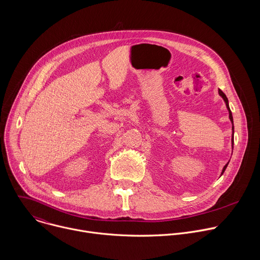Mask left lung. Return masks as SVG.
I'll return each instance as SVG.
<instances>
[{
    "mask_svg": "<svg viewBox=\"0 0 260 260\" xmlns=\"http://www.w3.org/2000/svg\"><path fill=\"white\" fill-rule=\"evenodd\" d=\"M219 94H220L222 98H223V100H224V102H225V104H226V108H228L229 112H230V119H231V121H232V123H233V140H232V142H233V148H234V133H235V131H234V119H233V114H232V111H231V109H230V106H229V100H228L226 95L224 94V92L222 91L221 89H219ZM228 165H229V162H228V164L224 166L223 170H222V173H221V175L224 173V171H225V169H226Z\"/></svg>",
    "mask_w": 260,
    "mask_h": 260,
    "instance_id": "left-lung-1",
    "label": "left lung"
}]
</instances>
